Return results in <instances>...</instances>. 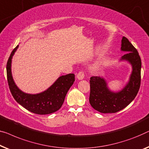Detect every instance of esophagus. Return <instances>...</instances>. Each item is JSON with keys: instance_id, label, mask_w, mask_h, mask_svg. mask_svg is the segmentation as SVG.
Segmentation results:
<instances>
[{"instance_id": "obj_1", "label": "esophagus", "mask_w": 149, "mask_h": 149, "mask_svg": "<svg viewBox=\"0 0 149 149\" xmlns=\"http://www.w3.org/2000/svg\"><path fill=\"white\" fill-rule=\"evenodd\" d=\"M84 77H85V73H84V71L83 70L79 71L78 74H77V79L79 80H82L84 79Z\"/></svg>"}]
</instances>
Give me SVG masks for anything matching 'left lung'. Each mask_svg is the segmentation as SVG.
Instances as JSON below:
<instances>
[{"label": "left lung", "instance_id": "1", "mask_svg": "<svg viewBox=\"0 0 149 149\" xmlns=\"http://www.w3.org/2000/svg\"><path fill=\"white\" fill-rule=\"evenodd\" d=\"M121 49L127 52L121 60H128L132 66L130 81L121 91H110L105 80L100 77L90 78L89 103L101 113H116L125 108L134 100L141 87V59L137 49L125 37L122 38Z\"/></svg>", "mask_w": 149, "mask_h": 149}]
</instances>
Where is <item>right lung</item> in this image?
I'll use <instances>...</instances> for the list:
<instances>
[{
	"label": "right lung",
	"instance_id": "right-lung-1",
	"mask_svg": "<svg viewBox=\"0 0 149 149\" xmlns=\"http://www.w3.org/2000/svg\"><path fill=\"white\" fill-rule=\"evenodd\" d=\"M19 46L13 49L6 63L8 85L13 97L17 103L28 111L39 115H46L56 111L62 107L64 99L74 82V74L61 76L49 89L36 95L27 94L21 91L15 84L11 74V59Z\"/></svg>",
	"mask_w": 149,
	"mask_h": 149
}]
</instances>
